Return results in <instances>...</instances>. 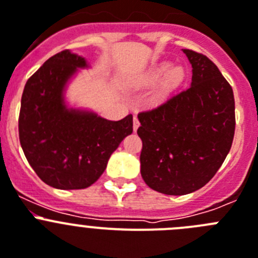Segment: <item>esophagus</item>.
Returning a JSON list of instances; mask_svg holds the SVG:
<instances>
[{
	"instance_id": "1",
	"label": "esophagus",
	"mask_w": 258,
	"mask_h": 258,
	"mask_svg": "<svg viewBox=\"0 0 258 258\" xmlns=\"http://www.w3.org/2000/svg\"><path fill=\"white\" fill-rule=\"evenodd\" d=\"M139 126H140V122H139V118L136 115H134V131H138Z\"/></svg>"
}]
</instances>
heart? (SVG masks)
Wrapping results in <instances>:
<instances>
[{"instance_id": "1", "label": "heart", "mask_w": 258, "mask_h": 258, "mask_svg": "<svg viewBox=\"0 0 258 258\" xmlns=\"http://www.w3.org/2000/svg\"><path fill=\"white\" fill-rule=\"evenodd\" d=\"M167 71H168V66H162V67H159V68L154 69V71H153V73L150 74V81L159 80V78H161ZM180 77H181L180 69H172V71H171V73H169V82H175V81L180 80Z\"/></svg>"}]
</instances>
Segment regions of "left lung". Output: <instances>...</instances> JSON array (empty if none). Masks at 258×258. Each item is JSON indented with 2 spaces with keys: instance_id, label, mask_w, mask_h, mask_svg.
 <instances>
[{
  "instance_id": "left-lung-1",
  "label": "left lung",
  "mask_w": 258,
  "mask_h": 258,
  "mask_svg": "<svg viewBox=\"0 0 258 258\" xmlns=\"http://www.w3.org/2000/svg\"><path fill=\"white\" fill-rule=\"evenodd\" d=\"M182 51L192 67L191 85L138 114L141 176L167 196H184L207 184L224 163L235 131L231 86L206 55Z\"/></svg>"
}]
</instances>
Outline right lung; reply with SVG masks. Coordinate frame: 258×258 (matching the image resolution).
Wrapping results in <instances>:
<instances>
[{"label":"right lung","mask_w":258,"mask_h":258,"mask_svg":"<svg viewBox=\"0 0 258 258\" xmlns=\"http://www.w3.org/2000/svg\"><path fill=\"white\" fill-rule=\"evenodd\" d=\"M83 67V57L60 51L29 77L22 95L20 145L37 176L56 189H85L94 184L120 141L134 131L132 114L108 120L66 108L62 89Z\"/></svg>","instance_id":"1"}]
</instances>
